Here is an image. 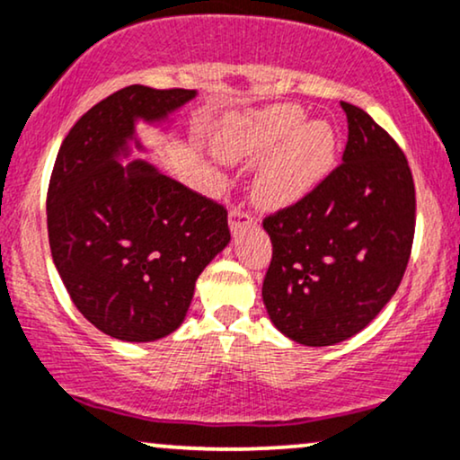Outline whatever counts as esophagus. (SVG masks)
<instances>
[{"instance_id":"1","label":"esophagus","mask_w":460,"mask_h":460,"mask_svg":"<svg viewBox=\"0 0 460 460\" xmlns=\"http://www.w3.org/2000/svg\"><path fill=\"white\" fill-rule=\"evenodd\" d=\"M252 225H254V218L246 212L244 208H234L229 212V229H231V234H237V231L244 229V226H252Z\"/></svg>"}]
</instances>
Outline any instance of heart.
<instances>
[{
  "label": "heart",
  "instance_id": "heart-1",
  "mask_svg": "<svg viewBox=\"0 0 460 460\" xmlns=\"http://www.w3.org/2000/svg\"><path fill=\"white\" fill-rule=\"evenodd\" d=\"M261 160L252 180V199L265 209L300 203L339 164L341 139L325 119L306 121L296 104H276L246 119L231 121L218 141L226 160Z\"/></svg>",
  "mask_w": 460,
  "mask_h": 460
}]
</instances>
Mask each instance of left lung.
I'll use <instances>...</instances> for the list:
<instances>
[{"label": "left lung", "instance_id": "left-lung-1", "mask_svg": "<svg viewBox=\"0 0 460 460\" xmlns=\"http://www.w3.org/2000/svg\"><path fill=\"white\" fill-rule=\"evenodd\" d=\"M349 124L342 164L313 195L263 220L272 261L263 304L276 330L306 347L351 339L401 285L416 229L405 154L367 111Z\"/></svg>", "mask_w": 460, "mask_h": 460}]
</instances>
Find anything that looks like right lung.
<instances>
[{"label":"right lung","instance_id":"obj_1","mask_svg":"<svg viewBox=\"0 0 460 460\" xmlns=\"http://www.w3.org/2000/svg\"><path fill=\"white\" fill-rule=\"evenodd\" d=\"M197 90L128 85L72 126L47 195L49 244L79 313L111 339L152 342L184 321L195 283L229 244L226 209L130 156L137 121L163 124Z\"/></svg>","mask_w":460,"mask_h":460}]
</instances>
